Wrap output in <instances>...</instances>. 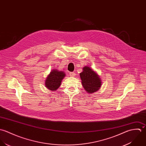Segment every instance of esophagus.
I'll use <instances>...</instances> for the list:
<instances>
[{
  "mask_svg": "<svg viewBox=\"0 0 146 146\" xmlns=\"http://www.w3.org/2000/svg\"><path fill=\"white\" fill-rule=\"evenodd\" d=\"M69 75L70 77H74L76 76V73L74 72H70L69 73Z\"/></svg>",
  "mask_w": 146,
  "mask_h": 146,
  "instance_id": "34e87169",
  "label": "esophagus"
}]
</instances>
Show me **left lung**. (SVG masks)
<instances>
[{"instance_id": "obj_1", "label": "left lung", "mask_w": 146, "mask_h": 146, "mask_svg": "<svg viewBox=\"0 0 146 146\" xmlns=\"http://www.w3.org/2000/svg\"><path fill=\"white\" fill-rule=\"evenodd\" d=\"M82 84L88 92L93 93L99 89L101 81L99 76L88 66H85L80 73Z\"/></svg>"}]
</instances>
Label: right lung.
Wrapping results in <instances>:
<instances>
[{
    "label": "right lung",
    "mask_w": 146,
    "mask_h": 146,
    "mask_svg": "<svg viewBox=\"0 0 146 146\" xmlns=\"http://www.w3.org/2000/svg\"><path fill=\"white\" fill-rule=\"evenodd\" d=\"M65 75L63 72L58 71L57 69L53 70L46 78V87L52 91L56 90L60 86L61 80Z\"/></svg>",
    "instance_id": "right-lung-1"
}]
</instances>
